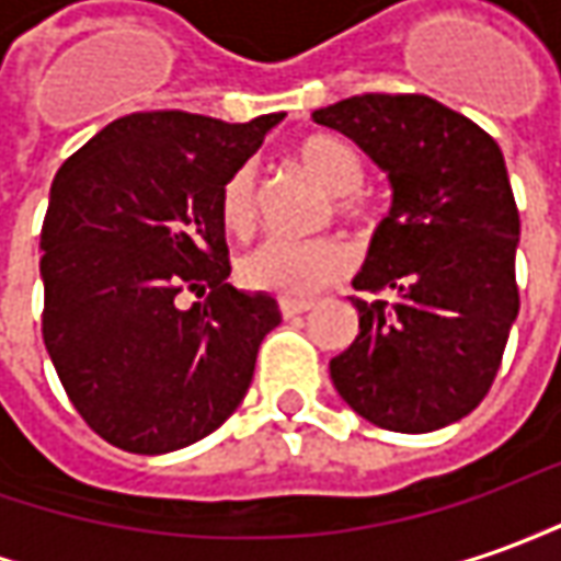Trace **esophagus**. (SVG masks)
<instances>
[{
  "label": "esophagus",
  "instance_id": "34e87169",
  "mask_svg": "<svg viewBox=\"0 0 561 561\" xmlns=\"http://www.w3.org/2000/svg\"><path fill=\"white\" fill-rule=\"evenodd\" d=\"M279 310L285 319H291V316H300V312L312 310V300H291V297H282Z\"/></svg>",
  "mask_w": 561,
  "mask_h": 561
}]
</instances>
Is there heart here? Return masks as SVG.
Segmentation results:
<instances>
[{
    "label": "heart",
    "instance_id": "obj_1",
    "mask_svg": "<svg viewBox=\"0 0 561 561\" xmlns=\"http://www.w3.org/2000/svg\"><path fill=\"white\" fill-rule=\"evenodd\" d=\"M295 162L329 196H341L337 208L344 215H359L362 205L353 193L365 181V162L350 140L334 135H312L295 147ZM220 224L232 236H249L254 227V186L249 169L236 171L220 190ZM350 270H353V251L337 239H310V242L266 239L242 257L239 276L257 291L304 300L344 279Z\"/></svg>",
    "mask_w": 561,
    "mask_h": 561
}]
</instances>
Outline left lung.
I'll use <instances>...</instances> for the list:
<instances>
[{
    "instance_id": "left-lung-1",
    "label": "left lung",
    "mask_w": 561,
    "mask_h": 561,
    "mask_svg": "<svg viewBox=\"0 0 561 561\" xmlns=\"http://www.w3.org/2000/svg\"><path fill=\"white\" fill-rule=\"evenodd\" d=\"M350 137L390 184L359 291V334L331 359L350 409L392 433L467 417L501 368L519 316V211L494 137L426 94H359L312 113Z\"/></svg>"
}]
</instances>
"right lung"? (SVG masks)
Here are the masks:
<instances>
[{
  "label": "right lung",
  "mask_w": 561,
  "mask_h": 561,
  "mask_svg": "<svg viewBox=\"0 0 561 561\" xmlns=\"http://www.w3.org/2000/svg\"><path fill=\"white\" fill-rule=\"evenodd\" d=\"M181 110L110 122L60 165L42 224V337L85 424L131 455L205 439L249 392L282 322L227 285L220 190L279 125ZM213 291L181 311V290Z\"/></svg>",
  "instance_id": "right-lung-1"
}]
</instances>
